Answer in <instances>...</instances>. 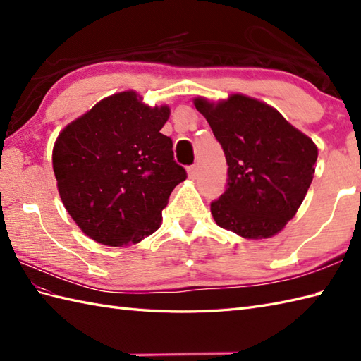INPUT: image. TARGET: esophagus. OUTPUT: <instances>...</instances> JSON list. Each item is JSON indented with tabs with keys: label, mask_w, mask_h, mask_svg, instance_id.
<instances>
[{
	"label": "esophagus",
	"mask_w": 361,
	"mask_h": 361,
	"mask_svg": "<svg viewBox=\"0 0 361 361\" xmlns=\"http://www.w3.org/2000/svg\"><path fill=\"white\" fill-rule=\"evenodd\" d=\"M188 175H189V178H197V175H198V166H197V164L189 166V167H188Z\"/></svg>",
	"instance_id": "1"
}]
</instances>
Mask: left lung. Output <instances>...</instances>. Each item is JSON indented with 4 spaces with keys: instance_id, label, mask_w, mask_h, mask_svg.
<instances>
[{
    "instance_id": "1",
    "label": "left lung",
    "mask_w": 361,
    "mask_h": 361,
    "mask_svg": "<svg viewBox=\"0 0 361 361\" xmlns=\"http://www.w3.org/2000/svg\"><path fill=\"white\" fill-rule=\"evenodd\" d=\"M195 109L225 152L228 183L211 203L216 224L245 239H267L287 225L310 188L318 149L273 106L242 94Z\"/></svg>"
}]
</instances>
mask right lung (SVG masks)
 Masks as SVG:
<instances>
[{
  "instance_id": "add662e5",
  "label": "right lung",
  "mask_w": 361,
  "mask_h": 361,
  "mask_svg": "<svg viewBox=\"0 0 361 361\" xmlns=\"http://www.w3.org/2000/svg\"><path fill=\"white\" fill-rule=\"evenodd\" d=\"M169 106L144 105L133 91L113 94L66 126L52 150L59 194L91 239L137 243L159 228L161 212L185 167L159 132Z\"/></svg>"
}]
</instances>
